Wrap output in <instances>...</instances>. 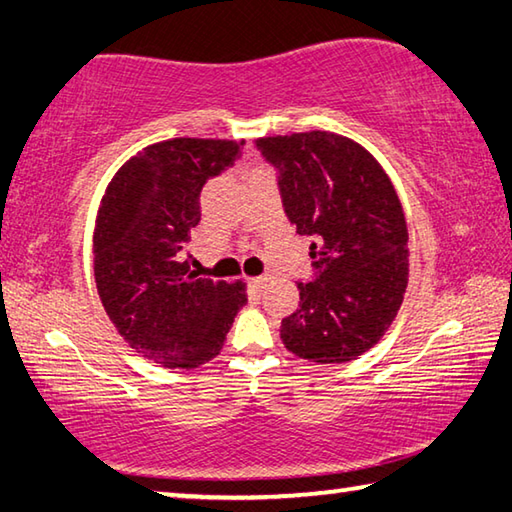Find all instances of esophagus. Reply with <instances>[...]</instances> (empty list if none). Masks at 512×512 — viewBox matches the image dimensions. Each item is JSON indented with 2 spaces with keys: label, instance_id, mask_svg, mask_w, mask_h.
<instances>
[{
  "label": "esophagus",
  "instance_id": "1",
  "mask_svg": "<svg viewBox=\"0 0 512 512\" xmlns=\"http://www.w3.org/2000/svg\"><path fill=\"white\" fill-rule=\"evenodd\" d=\"M264 284H266V277H264V275L253 277V280H250V287H253L255 291H262V289H264Z\"/></svg>",
  "mask_w": 512,
  "mask_h": 512
}]
</instances>
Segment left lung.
<instances>
[{"instance_id":"left-lung-1","label":"left lung","mask_w":512,"mask_h":512,"mask_svg":"<svg viewBox=\"0 0 512 512\" xmlns=\"http://www.w3.org/2000/svg\"><path fill=\"white\" fill-rule=\"evenodd\" d=\"M277 169L282 205L298 235L314 237L311 282L282 318L280 339L300 359L345 363L375 345L409 282V232L381 164L350 137L309 131L259 137Z\"/></svg>"}]
</instances>
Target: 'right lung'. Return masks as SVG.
Listing matches in <instances>:
<instances>
[{
	"instance_id": "1",
	"label": "right lung",
	"mask_w": 512,
	"mask_h": 512,
	"mask_svg": "<svg viewBox=\"0 0 512 512\" xmlns=\"http://www.w3.org/2000/svg\"><path fill=\"white\" fill-rule=\"evenodd\" d=\"M244 140L173 137L146 146L110 180L94 225V280L124 341L164 368L221 352L246 284L189 271L183 248L201 221V189L235 164Z\"/></svg>"
}]
</instances>
